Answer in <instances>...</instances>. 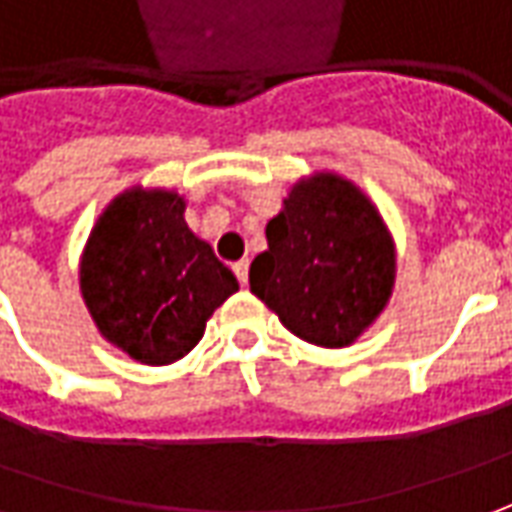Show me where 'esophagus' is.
<instances>
[{"label": "esophagus", "instance_id": "1", "mask_svg": "<svg viewBox=\"0 0 512 512\" xmlns=\"http://www.w3.org/2000/svg\"><path fill=\"white\" fill-rule=\"evenodd\" d=\"M232 271H235L238 283H241V285L249 283V260H241V263H235V266H232Z\"/></svg>", "mask_w": 512, "mask_h": 512}]
</instances>
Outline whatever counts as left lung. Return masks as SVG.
I'll return each mask as SVG.
<instances>
[{
	"label": "left lung",
	"mask_w": 512,
	"mask_h": 512,
	"mask_svg": "<svg viewBox=\"0 0 512 512\" xmlns=\"http://www.w3.org/2000/svg\"><path fill=\"white\" fill-rule=\"evenodd\" d=\"M266 241L249 269L252 294L302 342L347 347L389 302L395 246L373 201L342 176L294 184Z\"/></svg>",
	"instance_id": "1"
}]
</instances>
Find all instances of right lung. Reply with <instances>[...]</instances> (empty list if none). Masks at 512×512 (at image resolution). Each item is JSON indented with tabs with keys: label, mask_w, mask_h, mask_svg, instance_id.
I'll return each mask as SVG.
<instances>
[{
	"label": "right lung",
	"mask_w": 512,
	"mask_h": 512,
	"mask_svg": "<svg viewBox=\"0 0 512 512\" xmlns=\"http://www.w3.org/2000/svg\"><path fill=\"white\" fill-rule=\"evenodd\" d=\"M238 291L235 274L184 221L170 190H125L97 218L81 257V294L97 330L139 364H173Z\"/></svg>",
	"instance_id": "obj_1"
}]
</instances>
